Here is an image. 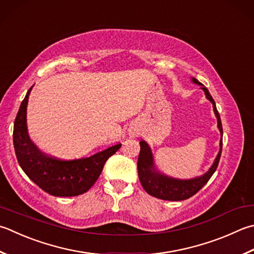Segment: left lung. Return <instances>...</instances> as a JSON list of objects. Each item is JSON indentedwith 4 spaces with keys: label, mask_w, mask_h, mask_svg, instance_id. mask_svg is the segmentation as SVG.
Segmentation results:
<instances>
[{
    "label": "left lung",
    "mask_w": 254,
    "mask_h": 254,
    "mask_svg": "<svg viewBox=\"0 0 254 254\" xmlns=\"http://www.w3.org/2000/svg\"><path fill=\"white\" fill-rule=\"evenodd\" d=\"M191 81L196 84H199L200 88L206 94V98L212 103L213 112L216 114L217 121H218V128H219L221 138H220V150L218 152V155L216 157L215 162L209 168V171L203 174L199 177L191 178V180H177V178L168 177L164 174L156 171L155 166H154V158L151 151V147L145 141L140 142V154H138L137 160V173L138 178L145 191L153 197H156L158 199L163 200H171V201H180L185 200L190 198L199 191L201 188L206 185L210 177L216 172L218 164H219L221 151H222V126L219 112H218L216 108L215 100L210 96L208 89L203 86L201 82L197 80L196 78H191Z\"/></svg>",
    "instance_id": "obj_1"
}]
</instances>
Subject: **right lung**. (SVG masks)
Masks as SVG:
<instances>
[{"label":"right lung","instance_id":"1","mask_svg":"<svg viewBox=\"0 0 254 254\" xmlns=\"http://www.w3.org/2000/svg\"><path fill=\"white\" fill-rule=\"evenodd\" d=\"M31 87L21 103L14 121L13 143L17 162L24 173L49 195L72 197L88 191L103 170L104 164L121 144L78 160H59L48 156L36 147L27 132L26 110Z\"/></svg>","mask_w":254,"mask_h":254}]
</instances>
